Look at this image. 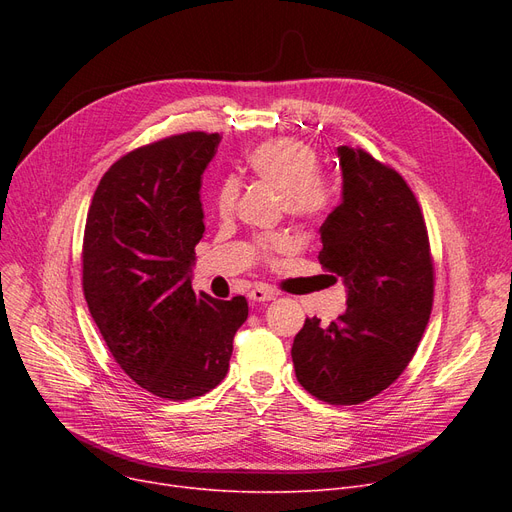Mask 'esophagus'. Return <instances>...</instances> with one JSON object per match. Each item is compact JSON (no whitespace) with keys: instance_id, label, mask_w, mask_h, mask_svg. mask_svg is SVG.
I'll return each mask as SVG.
<instances>
[{"instance_id":"1","label":"esophagus","mask_w":512,"mask_h":512,"mask_svg":"<svg viewBox=\"0 0 512 512\" xmlns=\"http://www.w3.org/2000/svg\"><path fill=\"white\" fill-rule=\"evenodd\" d=\"M249 299L253 303H267V301H274L276 299V292L270 290V288H263V286H257L249 292Z\"/></svg>"}]
</instances>
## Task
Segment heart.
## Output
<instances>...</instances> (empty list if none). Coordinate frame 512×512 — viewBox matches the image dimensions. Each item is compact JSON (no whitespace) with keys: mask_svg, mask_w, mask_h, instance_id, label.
Segmentation results:
<instances>
[{"mask_svg":"<svg viewBox=\"0 0 512 512\" xmlns=\"http://www.w3.org/2000/svg\"><path fill=\"white\" fill-rule=\"evenodd\" d=\"M253 178L274 186L282 207L297 220L315 222L330 211L334 203V184L319 174V157L313 147L294 139H276L257 145L245 159ZM238 197V182L228 178L215 191V209L228 215ZM290 249V238L276 234L263 238L253 249L259 257H272Z\"/></svg>","mask_w":512,"mask_h":512,"instance_id":"1","label":"heart"}]
</instances>
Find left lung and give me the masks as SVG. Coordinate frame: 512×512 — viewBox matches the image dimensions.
Segmentation results:
<instances>
[{
    "label": "left lung",
    "instance_id": "8db88e82",
    "mask_svg": "<svg viewBox=\"0 0 512 512\" xmlns=\"http://www.w3.org/2000/svg\"><path fill=\"white\" fill-rule=\"evenodd\" d=\"M342 203L321 224L319 263L342 278L346 311L305 319L292 363L301 386L330 405H359L413 359L434 299L421 207L402 176L363 149L340 145Z\"/></svg>",
    "mask_w": 512,
    "mask_h": 512
}]
</instances>
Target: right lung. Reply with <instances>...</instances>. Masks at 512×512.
<instances>
[{
    "label": "right lung",
    "mask_w": 512,
    "mask_h": 512,
    "mask_svg": "<svg viewBox=\"0 0 512 512\" xmlns=\"http://www.w3.org/2000/svg\"><path fill=\"white\" fill-rule=\"evenodd\" d=\"M218 132H184L134 149L93 195L83 242V290L118 365L147 392L188 400L228 373L232 340L249 317L245 297L195 294L203 238L201 176Z\"/></svg>",
    "instance_id": "obj_1"
}]
</instances>
